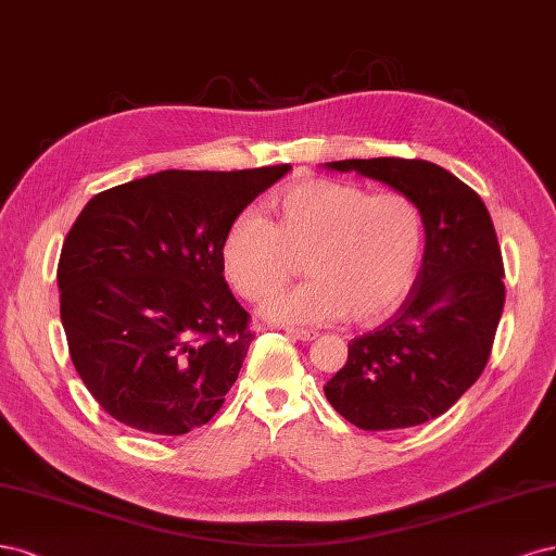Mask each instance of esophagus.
I'll list each match as a JSON object with an SVG mask.
<instances>
[{
  "mask_svg": "<svg viewBox=\"0 0 556 556\" xmlns=\"http://www.w3.org/2000/svg\"><path fill=\"white\" fill-rule=\"evenodd\" d=\"M286 334L291 339H298V342H312L318 334L314 330H298V328H286Z\"/></svg>",
  "mask_w": 556,
  "mask_h": 556,
  "instance_id": "1",
  "label": "esophagus"
}]
</instances>
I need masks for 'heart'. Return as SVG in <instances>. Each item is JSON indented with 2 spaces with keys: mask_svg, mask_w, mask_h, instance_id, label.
Returning <instances> with one entry per match:
<instances>
[{
  "mask_svg": "<svg viewBox=\"0 0 556 556\" xmlns=\"http://www.w3.org/2000/svg\"><path fill=\"white\" fill-rule=\"evenodd\" d=\"M275 222L247 210L226 230L222 263L242 298L263 300L305 258L313 277L273 296L261 314L293 326L381 318L408 291L422 252V217L402 193L307 180L270 199Z\"/></svg>",
  "mask_w": 556,
  "mask_h": 556,
  "instance_id": "b5f03b06",
  "label": "heart"
}]
</instances>
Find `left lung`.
<instances>
[{"instance_id":"1","label":"left lung","mask_w":556,"mask_h":556,"mask_svg":"<svg viewBox=\"0 0 556 556\" xmlns=\"http://www.w3.org/2000/svg\"><path fill=\"white\" fill-rule=\"evenodd\" d=\"M416 203L425 228L418 277L383 326L355 337L349 361L324 386L339 416L381 432L445 414L488 365L504 312V261L480 195L422 159L328 161Z\"/></svg>"}]
</instances>
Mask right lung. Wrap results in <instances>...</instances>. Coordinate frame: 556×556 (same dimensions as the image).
Instances as JSON below:
<instances>
[{
    "label": "right lung",
    "instance_id": "right-lung-1",
    "mask_svg": "<svg viewBox=\"0 0 556 556\" xmlns=\"http://www.w3.org/2000/svg\"><path fill=\"white\" fill-rule=\"evenodd\" d=\"M289 170H161L83 207L60 256V316L105 414L180 437L222 408L254 339L224 279L222 244Z\"/></svg>",
    "mask_w": 556,
    "mask_h": 556
}]
</instances>
